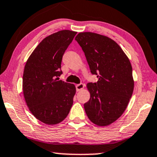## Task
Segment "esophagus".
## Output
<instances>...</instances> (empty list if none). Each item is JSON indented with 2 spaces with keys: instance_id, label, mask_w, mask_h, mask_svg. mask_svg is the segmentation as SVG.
Listing matches in <instances>:
<instances>
[{
  "instance_id": "obj_1",
  "label": "esophagus",
  "mask_w": 157,
  "mask_h": 157,
  "mask_svg": "<svg viewBox=\"0 0 157 157\" xmlns=\"http://www.w3.org/2000/svg\"><path fill=\"white\" fill-rule=\"evenodd\" d=\"M84 88V84L83 83H80V84H77L76 85V90L77 91H80L81 90Z\"/></svg>"
}]
</instances>
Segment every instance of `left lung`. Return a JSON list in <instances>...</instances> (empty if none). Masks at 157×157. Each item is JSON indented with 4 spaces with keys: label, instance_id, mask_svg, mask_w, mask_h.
<instances>
[{
    "label": "left lung",
    "instance_id": "8db88e82",
    "mask_svg": "<svg viewBox=\"0 0 157 157\" xmlns=\"http://www.w3.org/2000/svg\"><path fill=\"white\" fill-rule=\"evenodd\" d=\"M75 40L82 48L92 75L97 82L87 85L90 98L84 104L91 122L107 126L124 110L134 88L130 60L117 43L109 37L93 33H80Z\"/></svg>",
    "mask_w": 157,
    "mask_h": 157
}]
</instances>
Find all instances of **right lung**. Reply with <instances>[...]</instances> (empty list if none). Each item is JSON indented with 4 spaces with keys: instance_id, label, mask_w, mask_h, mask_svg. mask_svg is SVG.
Here are the masks:
<instances>
[{
    "instance_id": "right-lung-1",
    "label": "right lung",
    "mask_w": 157,
    "mask_h": 157,
    "mask_svg": "<svg viewBox=\"0 0 157 157\" xmlns=\"http://www.w3.org/2000/svg\"><path fill=\"white\" fill-rule=\"evenodd\" d=\"M76 32L61 30L43 40L26 63L23 74L24 96L32 114L48 125L62 122L73 104L76 88L59 80L63 55Z\"/></svg>"
}]
</instances>
